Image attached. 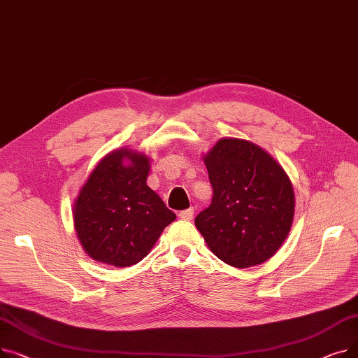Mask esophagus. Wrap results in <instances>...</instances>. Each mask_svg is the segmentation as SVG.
Masks as SVG:
<instances>
[{
    "instance_id": "1",
    "label": "esophagus",
    "mask_w": 358,
    "mask_h": 358,
    "mask_svg": "<svg viewBox=\"0 0 358 358\" xmlns=\"http://www.w3.org/2000/svg\"><path fill=\"white\" fill-rule=\"evenodd\" d=\"M178 216H180V219H182V220H192L193 216H194V209L181 210V212L178 213Z\"/></svg>"
}]
</instances>
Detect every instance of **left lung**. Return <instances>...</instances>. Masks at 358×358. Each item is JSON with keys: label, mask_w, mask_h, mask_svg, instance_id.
Masks as SVG:
<instances>
[{"label": "left lung", "mask_w": 358, "mask_h": 358, "mask_svg": "<svg viewBox=\"0 0 358 358\" xmlns=\"http://www.w3.org/2000/svg\"><path fill=\"white\" fill-rule=\"evenodd\" d=\"M213 187L212 204L194 220L210 251L247 268L270 259L287 238L294 192L286 171L258 145L222 138L203 157Z\"/></svg>", "instance_id": "obj_1"}]
</instances>
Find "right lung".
<instances>
[{
  "label": "right lung",
  "mask_w": 358,
  "mask_h": 358,
  "mask_svg": "<svg viewBox=\"0 0 358 358\" xmlns=\"http://www.w3.org/2000/svg\"><path fill=\"white\" fill-rule=\"evenodd\" d=\"M150 161L120 148L94 166L75 199L73 228L94 261L115 267L138 264L176 220L161 197L146 185Z\"/></svg>",
  "instance_id": "right-lung-1"
}]
</instances>
